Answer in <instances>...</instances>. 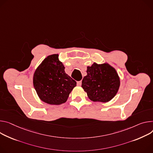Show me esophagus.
Returning a JSON list of instances; mask_svg holds the SVG:
<instances>
[{
  "instance_id": "1",
  "label": "esophagus",
  "mask_w": 153,
  "mask_h": 153,
  "mask_svg": "<svg viewBox=\"0 0 153 153\" xmlns=\"http://www.w3.org/2000/svg\"><path fill=\"white\" fill-rule=\"evenodd\" d=\"M77 85H79V86L81 85V84H82V81H78V82H77Z\"/></svg>"
}]
</instances>
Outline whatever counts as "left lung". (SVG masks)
I'll return each mask as SVG.
<instances>
[{
  "mask_svg": "<svg viewBox=\"0 0 153 153\" xmlns=\"http://www.w3.org/2000/svg\"><path fill=\"white\" fill-rule=\"evenodd\" d=\"M87 75L82 79V87L94 102H106L116 95L120 81L115 69L108 64L94 63L87 67Z\"/></svg>",
  "mask_w": 153,
  "mask_h": 153,
  "instance_id": "8db88e82",
  "label": "left lung"
}]
</instances>
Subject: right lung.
Listing matches in <instances>:
<instances>
[{
    "mask_svg": "<svg viewBox=\"0 0 153 153\" xmlns=\"http://www.w3.org/2000/svg\"><path fill=\"white\" fill-rule=\"evenodd\" d=\"M58 54L46 58L33 75V86L43 102L51 105L65 102L69 93L76 86V82L65 72Z\"/></svg>",
    "mask_w": 153,
    "mask_h": 153,
    "instance_id": "obj_1",
    "label": "right lung"
}]
</instances>
